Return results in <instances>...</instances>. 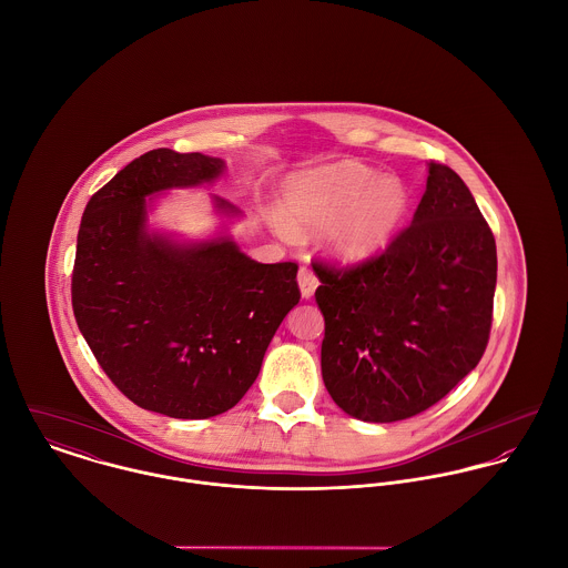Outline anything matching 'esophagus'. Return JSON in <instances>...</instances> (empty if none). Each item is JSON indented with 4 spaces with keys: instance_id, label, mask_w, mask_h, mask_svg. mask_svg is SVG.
Masks as SVG:
<instances>
[{
    "instance_id": "34e87169",
    "label": "esophagus",
    "mask_w": 568,
    "mask_h": 568,
    "mask_svg": "<svg viewBox=\"0 0 568 568\" xmlns=\"http://www.w3.org/2000/svg\"><path fill=\"white\" fill-rule=\"evenodd\" d=\"M297 282H300V291H302V297H304V300H311V297L315 295L317 286H320L317 275H315L311 268H306V266H302V268H300V273H297Z\"/></svg>"
}]
</instances>
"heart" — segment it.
Listing matches in <instances>:
<instances>
[{"mask_svg":"<svg viewBox=\"0 0 568 568\" xmlns=\"http://www.w3.org/2000/svg\"><path fill=\"white\" fill-rule=\"evenodd\" d=\"M406 212L408 190L398 176L336 162L293 176L284 190V212L271 214L268 223L284 241L324 232L334 260L361 264L389 246Z\"/></svg>","mask_w":568,"mask_h":568,"instance_id":"heart-1","label":"heart"}]
</instances>
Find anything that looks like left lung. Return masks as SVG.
I'll return each instance as SVG.
<instances>
[{
  "label": "left lung",
  "instance_id": "1",
  "mask_svg": "<svg viewBox=\"0 0 568 568\" xmlns=\"http://www.w3.org/2000/svg\"><path fill=\"white\" fill-rule=\"evenodd\" d=\"M322 286V376L332 400L363 422H398L439 403L486 352L496 243L475 196L428 163L410 225L352 268L313 264Z\"/></svg>",
  "mask_w": 568,
  "mask_h": 568
}]
</instances>
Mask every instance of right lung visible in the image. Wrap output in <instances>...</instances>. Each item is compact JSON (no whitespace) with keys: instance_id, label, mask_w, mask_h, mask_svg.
Wrapping results in <instances>:
<instances>
[{"instance_id":"add662e5","label":"right lung","mask_w":568,"mask_h":568,"mask_svg":"<svg viewBox=\"0 0 568 568\" xmlns=\"http://www.w3.org/2000/svg\"><path fill=\"white\" fill-rule=\"evenodd\" d=\"M225 162L151 151L124 165L84 207L72 306L87 345L135 405L205 419L239 405L264 352L300 302L297 264H260L230 234L181 243L149 230L153 196L214 183ZM214 212L241 210L212 196Z\"/></svg>"}]
</instances>
